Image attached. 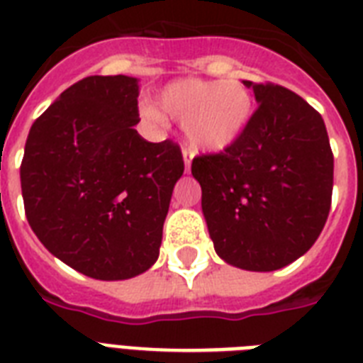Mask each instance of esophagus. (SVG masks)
<instances>
[{"label": "esophagus", "instance_id": "esophagus-1", "mask_svg": "<svg viewBox=\"0 0 363 363\" xmlns=\"http://www.w3.org/2000/svg\"><path fill=\"white\" fill-rule=\"evenodd\" d=\"M192 150L190 148H182V158H184V169H190V164H192Z\"/></svg>", "mask_w": 363, "mask_h": 363}]
</instances>
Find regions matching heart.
<instances>
[{
	"mask_svg": "<svg viewBox=\"0 0 363 363\" xmlns=\"http://www.w3.org/2000/svg\"><path fill=\"white\" fill-rule=\"evenodd\" d=\"M252 113L254 99L241 82L199 79L171 82L158 94L156 109H147L154 121L164 115L181 122L186 143L196 152H222L233 147Z\"/></svg>",
	"mask_w": 363,
	"mask_h": 363,
	"instance_id": "b5f03b06",
	"label": "heart"
}]
</instances>
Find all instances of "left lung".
<instances>
[{"label": "left lung", "instance_id": "1", "mask_svg": "<svg viewBox=\"0 0 363 363\" xmlns=\"http://www.w3.org/2000/svg\"><path fill=\"white\" fill-rule=\"evenodd\" d=\"M258 109L233 147L196 156L201 209L216 254L247 271H275L303 256L332 205L333 154L324 121L298 94L245 81Z\"/></svg>", "mask_w": 363, "mask_h": 363}]
</instances>
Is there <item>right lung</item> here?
I'll return each mask as SVG.
<instances>
[{"label": "right lung", "instance_id": "1", "mask_svg": "<svg viewBox=\"0 0 363 363\" xmlns=\"http://www.w3.org/2000/svg\"><path fill=\"white\" fill-rule=\"evenodd\" d=\"M139 84L86 77L43 113L20 165L24 209L50 254L99 281L141 275L158 259L181 147L145 141Z\"/></svg>", "mask_w": 363, "mask_h": 363}]
</instances>
